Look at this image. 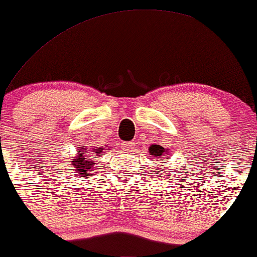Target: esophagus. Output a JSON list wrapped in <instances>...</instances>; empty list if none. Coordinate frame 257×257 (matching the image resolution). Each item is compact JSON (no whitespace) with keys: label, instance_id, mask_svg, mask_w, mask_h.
I'll return each instance as SVG.
<instances>
[{"label":"esophagus","instance_id":"34e87169","mask_svg":"<svg viewBox=\"0 0 257 257\" xmlns=\"http://www.w3.org/2000/svg\"><path fill=\"white\" fill-rule=\"evenodd\" d=\"M121 149L126 153H134L135 152V143L134 142H122Z\"/></svg>","mask_w":257,"mask_h":257}]
</instances>
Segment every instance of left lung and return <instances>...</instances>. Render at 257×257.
<instances>
[{
    "label": "left lung",
    "mask_w": 257,
    "mask_h": 257,
    "mask_svg": "<svg viewBox=\"0 0 257 257\" xmlns=\"http://www.w3.org/2000/svg\"><path fill=\"white\" fill-rule=\"evenodd\" d=\"M149 153H150V155H153V156H155V158H161V156H166L168 154V149L166 150L164 147H161V146H158V144H156V146H152L149 148ZM159 172V171H158Z\"/></svg>",
    "instance_id": "obj_1"
}]
</instances>
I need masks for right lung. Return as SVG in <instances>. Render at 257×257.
Listing matches in <instances>:
<instances>
[{
    "label": "right lung",
    "instance_id": "add662e5",
    "mask_svg": "<svg viewBox=\"0 0 257 257\" xmlns=\"http://www.w3.org/2000/svg\"><path fill=\"white\" fill-rule=\"evenodd\" d=\"M86 148H80L79 149V155L75 158L71 164L74 166V173H77V176L87 178L91 176V171L93 168V161L92 158L95 156H101L103 155V148H92L91 150H87L85 152Z\"/></svg>",
    "mask_w": 257,
    "mask_h": 257
}]
</instances>
